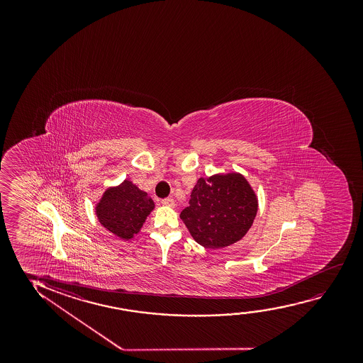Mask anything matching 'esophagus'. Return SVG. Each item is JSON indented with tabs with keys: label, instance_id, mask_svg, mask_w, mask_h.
Masks as SVG:
<instances>
[{
	"label": "esophagus",
	"instance_id": "obj_1",
	"mask_svg": "<svg viewBox=\"0 0 363 363\" xmlns=\"http://www.w3.org/2000/svg\"><path fill=\"white\" fill-rule=\"evenodd\" d=\"M161 203L164 204V206H169V207H174V201L172 199H162Z\"/></svg>",
	"mask_w": 363,
	"mask_h": 363
}]
</instances>
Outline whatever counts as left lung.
I'll return each mask as SVG.
<instances>
[{
  "label": "left lung",
  "instance_id": "left-lung-1",
  "mask_svg": "<svg viewBox=\"0 0 363 363\" xmlns=\"http://www.w3.org/2000/svg\"><path fill=\"white\" fill-rule=\"evenodd\" d=\"M257 211L258 199L248 181L232 172L201 177L179 217L197 243L218 249L243 238Z\"/></svg>",
  "mask_w": 363,
  "mask_h": 363
}]
</instances>
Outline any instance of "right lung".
<instances>
[{
	"instance_id": "add662e5",
	"label": "right lung",
	"mask_w": 363,
	"mask_h": 363,
	"mask_svg": "<svg viewBox=\"0 0 363 363\" xmlns=\"http://www.w3.org/2000/svg\"><path fill=\"white\" fill-rule=\"evenodd\" d=\"M154 208V201L147 194L125 179L119 186L105 191L95 213L103 227L119 238L129 240L139 233Z\"/></svg>"
}]
</instances>
